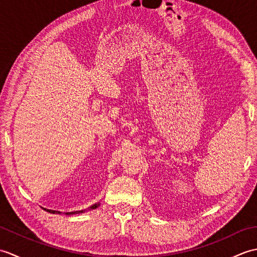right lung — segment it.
<instances>
[{"label": "right lung", "mask_w": 257, "mask_h": 257, "mask_svg": "<svg viewBox=\"0 0 257 257\" xmlns=\"http://www.w3.org/2000/svg\"><path fill=\"white\" fill-rule=\"evenodd\" d=\"M100 205V203L99 202H97L96 204H94V205H91L90 207H89V210H94V209H96V207H98ZM45 211H47V212H50V213H54V214H61V211H54V210H48V209H44ZM83 212H85L84 210H81V211H74V212H66L65 213V214L66 215H72V214H77V213H83Z\"/></svg>", "instance_id": "obj_1"}]
</instances>
